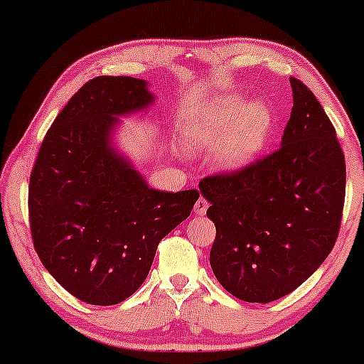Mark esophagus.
<instances>
[{"mask_svg": "<svg viewBox=\"0 0 364 364\" xmlns=\"http://www.w3.org/2000/svg\"><path fill=\"white\" fill-rule=\"evenodd\" d=\"M207 208H208V200H207V198L198 197V200L196 202V208H193V212H196V215L203 217V215H205Z\"/></svg>", "mask_w": 364, "mask_h": 364, "instance_id": "1", "label": "esophagus"}]
</instances>
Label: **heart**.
I'll list each match as a JSON object with an SVG mask.
<instances>
[{
	"label": "heart",
	"mask_w": 364,
	"mask_h": 364,
	"mask_svg": "<svg viewBox=\"0 0 364 364\" xmlns=\"http://www.w3.org/2000/svg\"><path fill=\"white\" fill-rule=\"evenodd\" d=\"M273 127V112L262 99L245 102L240 94L220 96L193 109L186 126L191 146L217 147L215 162L225 171H240L257 161Z\"/></svg>",
	"instance_id": "1"
}]
</instances>
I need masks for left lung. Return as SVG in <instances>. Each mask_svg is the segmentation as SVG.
Segmentation results:
<instances>
[{"label": "left lung", "mask_w": 364, "mask_h": 364, "mask_svg": "<svg viewBox=\"0 0 364 364\" xmlns=\"http://www.w3.org/2000/svg\"><path fill=\"white\" fill-rule=\"evenodd\" d=\"M293 107L282 147L240 171L202 178L217 235L213 275L248 303L301 285L335 247L346 166L336 131L310 89L290 77Z\"/></svg>", "instance_id": "1"}]
</instances>
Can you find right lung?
Instances as JSON below:
<instances>
[{
    "label": "right lung",
    "instance_id": "1",
    "mask_svg": "<svg viewBox=\"0 0 364 364\" xmlns=\"http://www.w3.org/2000/svg\"><path fill=\"white\" fill-rule=\"evenodd\" d=\"M147 86L129 76L87 81L54 119L29 178L34 250L64 290L91 305L137 291L159 242L200 196L151 188L112 146L119 116L154 102Z\"/></svg>",
    "mask_w": 364,
    "mask_h": 364
}]
</instances>
